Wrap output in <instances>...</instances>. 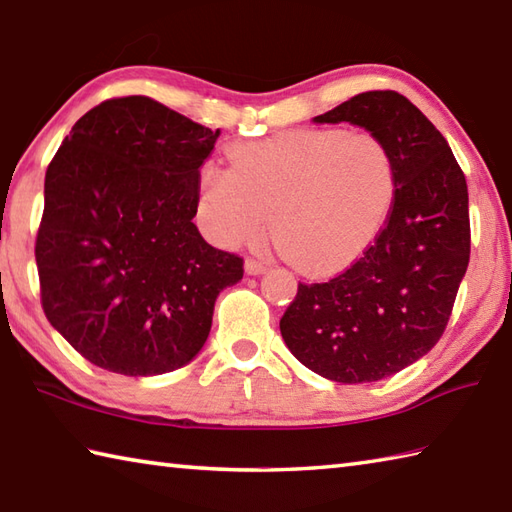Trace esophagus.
I'll use <instances>...</instances> for the list:
<instances>
[{"label":"esophagus","instance_id":"34e87169","mask_svg":"<svg viewBox=\"0 0 512 512\" xmlns=\"http://www.w3.org/2000/svg\"><path fill=\"white\" fill-rule=\"evenodd\" d=\"M244 271H246V275H262V273H266V264L259 262V259H246Z\"/></svg>","mask_w":512,"mask_h":512}]
</instances>
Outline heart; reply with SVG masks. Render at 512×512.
<instances>
[{"label":"heart","mask_w":512,"mask_h":512,"mask_svg":"<svg viewBox=\"0 0 512 512\" xmlns=\"http://www.w3.org/2000/svg\"><path fill=\"white\" fill-rule=\"evenodd\" d=\"M230 167L203 165L197 219L210 241L237 248L271 232L304 273L342 271L392 215L398 170L374 132L304 127L230 150Z\"/></svg>","instance_id":"heart-1"}]
</instances>
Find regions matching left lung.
<instances>
[{"instance_id": "1", "label": "left lung", "mask_w": 512, "mask_h": 512, "mask_svg": "<svg viewBox=\"0 0 512 512\" xmlns=\"http://www.w3.org/2000/svg\"><path fill=\"white\" fill-rule=\"evenodd\" d=\"M313 123H349L383 138L398 192L383 232L345 273L297 286L280 331L322 378L374 383L443 336L470 259L466 176L439 129L396 91H365Z\"/></svg>"}]
</instances>
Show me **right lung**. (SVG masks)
Returning <instances> with one entry per match:
<instances>
[{
    "label": "right lung",
    "mask_w": 512,
    "mask_h": 512,
    "mask_svg": "<svg viewBox=\"0 0 512 512\" xmlns=\"http://www.w3.org/2000/svg\"><path fill=\"white\" fill-rule=\"evenodd\" d=\"M217 136L127 96L87 111L53 156L35 241L42 309L94 365L125 376L188 365L219 293L244 277L241 257L192 224Z\"/></svg>",
    "instance_id": "add662e5"
}]
</instances>
